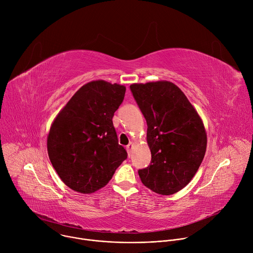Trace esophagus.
I'll return each mask as SVG.
<instances>
[{"label": "esophagus", "mask_w": 253, "mask_h": 253, "mask_svg": "<svg viewBox=\"0 0 253 253\" xmlns=\"http://www.w3.org/2000/svg\"><path fill=\"white\" fill-rule=\"evenodd\" d=\"M133 146H134V143H133V142H130V143L128 144V145H127V147H126V149H127V151H128V154H129V155L132 153Z\"/></svg>", "instance_id": "34e87169"}]
</instances>
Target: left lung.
Listing matches in <instances>:
<instances>
[{"label":"left lung","mask_w":253,"mask_h":253,"mask_svg":"<svg viewBox=\"0 0 253 253\" xmlns=\"http://www.w3.org/2000/svg\"><path fill=\"white\" fill-rule=\"evenodd\" d=\"M147 122L150 165L138 171L142 183L160 195L184 188L206 151L204 124L185 94L169 81L130 85Z\"/></svg>","instance_id":"1"}]
</instances>
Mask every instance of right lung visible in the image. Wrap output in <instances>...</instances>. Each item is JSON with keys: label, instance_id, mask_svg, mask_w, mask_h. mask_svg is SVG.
Listing matches in <instances>:
<instances>
[{"label": "right lung", "instance_id": "obj_1", "mask_svg": "<svg viewBox=\"0 0 253 253\" xmlns=\"http://www.w3.org/2000/svg\"><path fill=\"white\" fill-rule=\"evenodd\" d=\"M125 92L123 85L91 81L73 95L53 121L47 137L49 158L72 190L90 194L101 189L127 158L112 121Z\"/></svg>", "mask_w": 253, "mask_h": 253}]
</instances>
